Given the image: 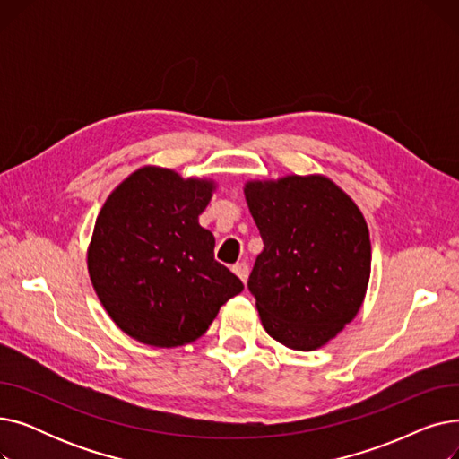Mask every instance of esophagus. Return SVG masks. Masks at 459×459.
Listing matches in <instances>:
<instances>
[{"label":"esophagus","instance_id":"esophagus-1","mask_svg":"<svg viewBox=\"0 0 459 459\" xmlns=\"http://www.w3.org/2000/svg\"><path fill=\"white\" fill-rule=\"evenodd\" d=\"M232 272L242 279V282H247V277H249V266L246 262H238V264H234L232 266Z\"/></svg>","mask_w":459,"mask_h":459}]
</instances>
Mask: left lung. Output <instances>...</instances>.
I'll return each instance as SVG.
<instances>
[{"mask_svg": "<svg viewBox=\"0 0 459 459\" xmlns=\"http://www.w3.org/2000/svg\"><path fill=\"white\" fill-rule=\"evenodd\" d=\"M264 251L249 277L260 322L282 346H325L363 305L372 246L363 212L324 175L249 180Z\"/></svg>", "mask_w": 459, "mask_h": 459, "instance_id": "obj_1", "label": "left lung"}]
</instances>
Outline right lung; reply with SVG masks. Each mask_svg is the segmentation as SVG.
<instances>
[{"label":"right lung","mask_w":459,"mask_h":459,"mask_svg":"<svg viewBox=\"0 0 459 459\" xmlns=\"http://www.w3.org/2000/svg\"><path fill=\"white\" fill-rule=\"evenodd\" d=\"M215 187L210 178L144 165L106 199L87 268L109 318L132 339L154 348L189 344L244 290L213 258V234L199 225Z\"/></svg>","instance_id":"right-lung-1"}]
</instances>
